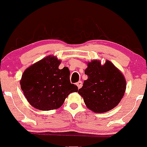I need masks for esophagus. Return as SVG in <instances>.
<instances>
[{
  "label": "esophagus",
  "instance_id": "esophagus-1",
  "mask_svg": "<svg viewBox=\"0 0 147 147\" xmlns=\"http://www.w3.org/2000/svg\"><path fill=\"white\" fill-rule=\"evenodd\" d=\"M76 85H77V86H78V89L81 88L82 85V82H81V81H78V82L76 83Z\"/></svg>",
  "mask_w": 147,
  "mask_h": 147
}]
</instances>
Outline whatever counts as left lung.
<instances>
[{
  "mask_svg": "<svg viewBox=\"0 0 147 147\" xmlns=\"http://www.w3.org/2000/svg\"><path fill=\"white\" fill-rule=\"evenodd\" d=\"M85 74L88 77L79 89L89 109L96 113L108 112L116 107L124 95L126 82L123 74L107 60L101 65L98 60L87 63Z\"/></svg>",
  "mask_w": 147,
  "mask_h": 147,
  "instance_id": "obj_1",
  "label": "left lung"
}]
</instances>
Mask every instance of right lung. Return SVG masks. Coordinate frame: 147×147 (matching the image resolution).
I'll return each mask as SVG.
<instances>
[{
    "mask_svg": "<svg viewBox=\"0 0 147 147\" xmlns=\"http://www.w3.org/2000/svg\"><path fill=\"white\" fill-rule=\"evenodd\" d=\"M60 60L49 55L25 70L21 87L29 103L41 110L57 109L69 94L78 92L76 85L70 82L67 67L58 68Z\"/></svg>",
    "mask_w": 147,
    "mask_h": 147,
    "instance_id": "obj_1",
    "label": "right lung"
}]
</instances>
